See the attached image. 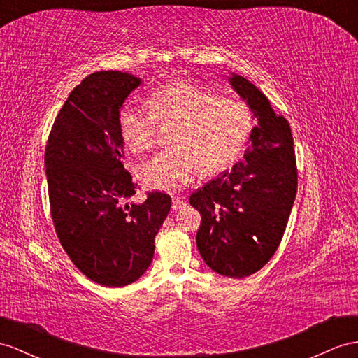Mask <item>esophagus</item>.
Segmentation results:
<instances>
[{
	"mask_svg": "<svg viewBox=\"0 0 358 358\" xmlns=\"http://www.w3.org/2000/svg\"><path fill=\"white\" fill-rule=\"evenodd\" d=\"M185 206H186V203H185V201H182V198L176 196V198L172 199V210H176V212H177V210H180L181 207H185Z\"/></svg>",
	"mask_w": 358,
	"mask_h": 358,
	"instance_id": "34e87169",
	"label": "esophagus"
}]
</instances>
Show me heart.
Segmentation results:
<instances>
[{
  "instance_id": "obj_1",
  "label": "heart",
  "mask_w": 358,
  "mask_h": 358,
  "mask_svg": "<svg viewBox=\"0 0 358 358\" xmlns=\"http://www.w3.org/2000/svg\"><path fill=\"white\" fill-rule=\"evenodd\" d=\"M150 110L125 106L119 130L136 154L157 143L159 125H178L172 137L176 152H163L139 169L146 186L178 192L201 172L215 176L241 159L254 130V112L243 99L224 98L213 90L185 80L154 90L146 101Z\"/></svg>"
}]
</instances>
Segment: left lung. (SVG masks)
<instances>
[{"label":"left lung","mask_w":358,"mask_h":358,"mask_svg":"<svg viewBox=\"0 0 358 358\" xmlns=\"http://www.w3.org/2000/svg\"><path fill=\"white\" fill-rule=\"evenodd\" d=\"M231 86L252 108L254 127L245 159L190 195L201 213L196 246L207 266L230 278L260 271L277 251L298 189L293 137L286 117L248 80Z\"/></svg>","instance_id":"left-lung-1"}]
</instances>
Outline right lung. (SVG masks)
Wrapping results in <instances>:
<instances>
[{"mask_svg":"<svg viewBox=\"0 0 358 358\" xmlns=\"http://www.w3.org/2000/svg\"><path fill=\"white\" fill-rule=\"evenodd\" d=\"M139 85L121 71L87 76L60 108L45 148L59 241L77 269L106 287L142 277L171 210V196L162 192H148L142 204L127 203L137 185L122 164L119 108Z\"/></svg>","mask_w":358,"mask_h":358,"instance_id":"add662e5","label":"right lung"}]
</instances>
